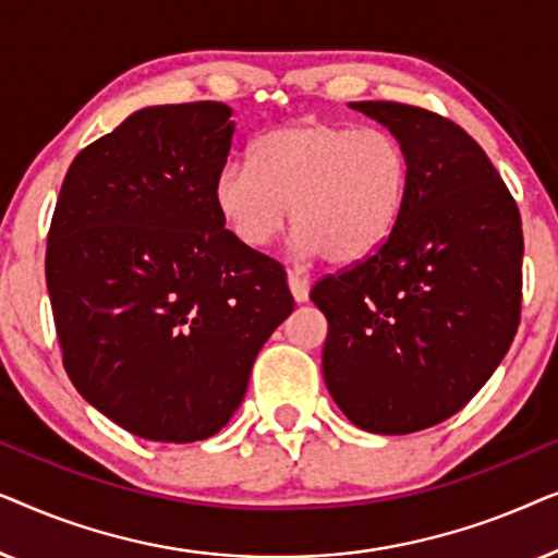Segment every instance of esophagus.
Here are the masks:
<instances>
[{"mask_svg": "<svg viewBox=\"0 0 558 558\" xmlns=\"http://www.w3.org/2000/svg\"><path fill=\"white\" fill-rule=\"evenodd\" d=\"M289 289H292L296 302H307L310 300V277H307V274L289 269Z\"/></svg>", "mask_w": 558, "mask_h": 558, "instance_id": "1", "label": "esophagus"}]
</instances>
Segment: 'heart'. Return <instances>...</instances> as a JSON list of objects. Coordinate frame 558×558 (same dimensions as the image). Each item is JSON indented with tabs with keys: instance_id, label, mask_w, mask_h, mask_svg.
Listing matches in <instances>:
<instances>
[{
	"instance_id": "1",
	"label": "heart",
	"mask_w": 558,
	"mask_h": 558,
	"mask_svg": "<svg viewBox=\"0 0 558 558\" xmlns=\"http://www.w3.org/2000/svg\"><path fill=\"white\" fill-rule=\"evenodd\" d=\"M407 193L409 155L391 132L317 119L264 134L251 159H231L216 180V205L241 243L269 246L292 205L302 251L330 264L371 256L393 231Z\"/></svg>"
}]
</instances>
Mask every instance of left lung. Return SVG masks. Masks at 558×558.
Returning a JSON list of instances; mask_svg holds the SVG:
<instances>
[{
    "label": "left lung",
    "mask_w": 558,
    "mask_h": 558,
    "mask_svg": "<svg viewBox=\"0 0 558 558\" xmlns=\"http://www.w3.org/2000/svg\"><path fill=\"white\" fill-rule=\"evenodd\" d=\"M409 155L388 239L312 287L327 317L323 373L350 422L411 434L457 414L493 376L521 323L523 228L483 147L439 113L355 101Z\"/></svg>",
    "instance_id": "1"
}]
</instances>
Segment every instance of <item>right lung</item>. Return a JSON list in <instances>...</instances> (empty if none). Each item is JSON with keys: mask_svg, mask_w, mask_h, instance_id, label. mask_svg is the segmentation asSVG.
<instances>
[{"mask_svg": "<svg viewBox=\"0 0 558 558\" xmlns=\"http://www.w3.org/2000/svg\"><path fill=\"white\" fill-rule=\"evenodd\" d=\"M220 101L149 106L73 159L45 251L68 378L121 429L201 441L241 407L294 310L287 271L226 228Z\"/></svg>", "mask_w": 558, "mask_h": 558, "instance_id": "1", "label": "right lung"}]
</instances>
